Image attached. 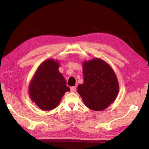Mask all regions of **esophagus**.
Listing matches in <instances>:
<instances>
[{
	"label": "esophagus",
	"mask_w": 149,
	"mask_h": 149,
	"mask_svg": "<svg viewBox=\"0 0 149 149\" xmlns=\"http://www.w3.org/2000/svg\"><path fill=\"white\" fill-rule=\"evenodd\" d=\"M76 89H77L76 86H72L70 88V90L71 91H72V92H75V91H76Z\"/></svg>",
	"instance_id": "1"
}]
</instances>
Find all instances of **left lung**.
Segmentation results:
<instances>
[{
    "label": "left lung",
    "instance_id": "obj_1",
    "mask_svg": "<svg viewBox=\"0 0 149 149\" xmlns=\"http://www.w3.org/2000/svg\"><path fill=\"white\" fill-rule=\"evenodd\" d=\"M83 84L77 92L85 105L93 111L107 108L116 99L119 84L112 68L99 58L85 61L83 64Z\"/></svg>",
    "mask_w": 149,
    "mask_h": 149
}]
</instances>
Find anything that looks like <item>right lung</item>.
I'll return each mask as SVG.
<instances>
[{
  "instance_id": "right-lung-1",
  "label": "right lung",
  "mask_w": 149,
  "mask_h": 149,
  "mask_svg": "<svg viewBox=\"0 0 149 149\" xmlns=\"http://www.w3.org/2000/svg\"><path fill=\"white\" fill-rule=\"evenodd\" d=\"M59 67L58 61L47 59L38 66L29 84L31 99L41 109L56 108L66 91L70 90Z\"/></svg>"
}]
</instances>
